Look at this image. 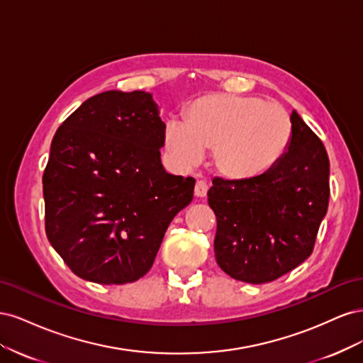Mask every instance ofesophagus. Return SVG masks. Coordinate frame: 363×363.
I'll return each instance as SVG.
<instances>
[{
    "label": "esophagus",
    "mask_w": 363,
    "mask_h": 363,
    "mask_svg": "<svg viewBox=\"0 0 363 363\" xmlns=\"http://www.w3.org/2000/svg\"><path fill=\"white\" fill-rule=\"evenodd\" d=\"M208 191V184L206 180H199L195 184V196H199V199H204L206 194Z\"/></svg>",
    "instance_id": "1"
}]
</instances>
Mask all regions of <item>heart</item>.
Listing matches in <instances>:
<instances>
[{"instance_id": "b5f03b06", "label": "heart", "mask_w": 363, "mask_h": 363, "mask_svg": "<svg viewBox=\"0 0 363 363\" xmlns=\"http://www.w3.org/2000/svg\"><path fill=\"white\" fill-rule=\"evenodd\" d=\"M294 133L286 108L260 96L207 94L184 111V123L163 127V148L179 167L196 164L212 150L221 177L247 182L268 174L286 152Z\"/></svg>"}]
</instances>
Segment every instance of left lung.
Wrapping results in <instances>:
<instances>
[{
  "label": "left lung",
  "instance_id": "left-lung-1",
  "mask_svg": "<svg viewBox=\"0 0 363 363\" xmlns=\"http://www.w3.org/2000/svg\"><path fill=\"white\" fill-rule=\"evenodd\" d=\"M281 160L255 180L213 179L215 259L230 277L252 284L284 276L312 255L330 196L325 147L295 111Z\"/></svg>",
  "mask_w": 363,
  "mask_h": 363
}]
</instances>
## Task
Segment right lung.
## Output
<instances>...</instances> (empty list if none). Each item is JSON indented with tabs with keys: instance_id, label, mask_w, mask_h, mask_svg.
Masks as SVG:
<instances>
[{
	"instance_id": "right-lung-1",
	"label": "right lung",
	"mask_w": 363,
	"mask_h": 363,
	"mask_svg": "<svg viewBox=\"0 0 363 363\" xmlns=\"http://www.w3.org/2000/svg\"><path fill=\"white\" fill-rule=\"evenodd\" d=\"M163 127L151 94L107 91L54 135L42 177L45 232L80 279L144 277L169 223L192 201L195 179L168 174L160 162Z\"/></svg>"
}]
</instances>
